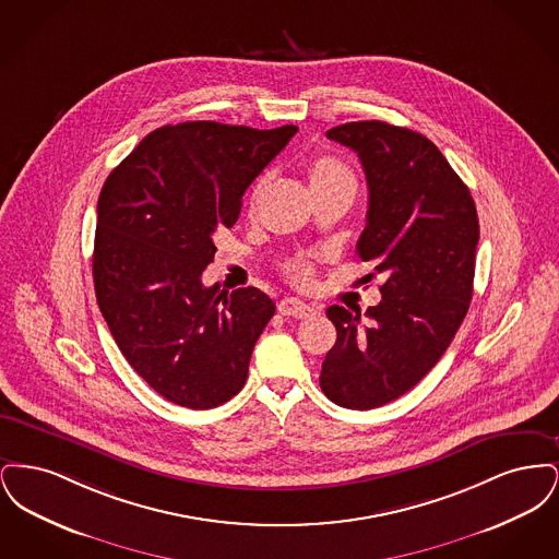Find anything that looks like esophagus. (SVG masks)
I'll use <instances>...</instances> for the list:
<instances>
[{"instance_id":"obj_1","label":"esophagus","mask_w":559,"mask_h":559,"mask_svg":"<svg viewBox=\"0 0 559 559\" xmlns=\"http://www.w3.org/2000/svg\"><path fill=\"white\" fill-rule=\"evenodd\" d=\"M278 312L283 317H295V319H308L317 312L314 306L301 301V299H295V297H285L281 304H278Z\"/></svg>"}]
</instances>
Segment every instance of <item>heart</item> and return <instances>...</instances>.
Instances as JSON below:
<instances>
[{
    "mask_svg": "<svg viewBox=\"0 0 559 559\" xmlns=\"http://www.w3.org/2000/svg\"><path fill=\"white\" fill-rule=\"evenodd\" d=\"M306 174H308V182H310L312 192L329 190V188L354 187L352 169L347 167L344 160L340 157H333V155H317L314 159H310ZM267 182H270L267 174L255 180V185L251 187V192H249V199H247L249 210H255L262 194L266 192ZM312 272H314L312 264L304 258H295V260H289L285 264V274L297 285H308L312 281Z\"/></svg>",
    "mask_w": 559,
    "mask_h": 559,
    "instance_id": "obj_1",
    "label": "heart"
}]
</instances>
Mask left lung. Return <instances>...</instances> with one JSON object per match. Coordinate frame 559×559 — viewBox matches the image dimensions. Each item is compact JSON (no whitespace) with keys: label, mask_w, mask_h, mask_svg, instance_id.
I'll use <instances>...</instances> for the list:
<instances>
[{"label":"left lung","mask_w":559,"mask_h":559,"mask_svg":"<svg viewBox=\"0 0 559 559\" xmlns=\"http://www.w3.org/2000/svg\"><path fill=\"white\" fill-rule=\"evenodd\" d=\"M326 138L358 153L369 187L358 258L383 274L367 310L326 308L337 342L320 388L340 406L369 411L413 390L465 319L474 293L478 212L469 188L424 133L383 121H352Z\"/></svg>","instance_id":"8db88e82"}]
</instances>
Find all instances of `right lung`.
I'll list each match as a JSON object with an SVG mask.
<instances>
[{
  "label": "right lung",
  "mask_w": 559,
  "mask_h": 559,
  "mask_svg": "<svg viewBox=\"0 0 559 559\" xmlns=\"http://www.w3.org/2000/svg\"><path fill=\"white\" fill-rule=\"evenodd\" d=\"M297 132L187 121L148 133L98 199L94 289L126 360L163 399L213 408L245 385L274 301L247 287H205L215 235Z\"/></svg>",
  "instance_id": "add662e5"
}]
</instances>
